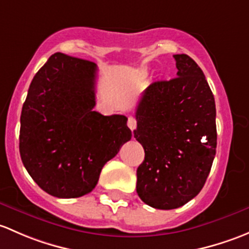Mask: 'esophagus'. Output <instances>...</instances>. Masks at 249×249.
<instances>
[{"mask_svg": "<svg viewBox=\"0 0 249 249\" xmlns=\"http://www.w3.org/2000/svg\"><path fill=\"white\" fill-rule=\"evenodd\" d=\"M127 124H128V127H129V129L133 132V130L137 128V120H135V117H133V116L128 117Z\"/></svg>", "mask_w": 249, "mask_h": 249, "instance_id": "esophagus-1", "label": "esophagus"}]
</instances>
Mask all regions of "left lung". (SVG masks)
Returning <instances> with one entry per match:
<instances>
[{
  "instance_id": "8db88e82",
  "label": "left lung",
  "mask_w": 249,
  "mask_h": 249,
  "mask_svg": "<svg viewBox=\"0 0 249 249\" xmlns=\"http://www.w3.org/2000/svg\"><path fill=\"white\" fill-rule=\"evenodd\" d=\"M174 58L178 76L151 84L135 111L134 138L145 151L137 193L160 210L178 209L198 196L217 147L216 104L204 73L186 53Z\"/></svg>"
}]
</instances>
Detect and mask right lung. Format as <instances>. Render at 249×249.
Returning <instances> with one entry per match:
<instances>
[{"instance_id": "right-lung-1", "label": "right lung", "mask_w": 249, "mask_h": 249, "mask_svg": "<svg viewBox=\"0 0 249 249\" xmlns=\"http://www.w3.org/2000/svg\"><path fill=\"white\" fill-rule=\"evenodd\" d=\"M96 78V63L56 53L37 71L22 106L21 160L56 198L89 193L104 164L132 138L124 115L93 111Z\"/></svg>"}]
</instances>
